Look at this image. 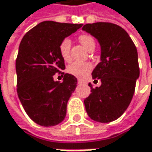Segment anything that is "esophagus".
I'll list each match as a JSON object with an SVG mask.
<instances>
[{
	"mask_svg": "<svg viewBox=\"0 0 152 152\" xmlns=\"http://www.w3.org/2000/svg\"><path fill=\"white\" fill-rule=\"evenodd\" d=\"M84 83V82H83V80H80V79L78 80V83Z\"/></svg>",
	"mask_w": 152,
	"mask_h": 152,
	"instance_id": "esophagus-1",
	"label": "esophagus"
}]
</instances>
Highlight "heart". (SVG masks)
<instances>
[{"label":"heart","mask_w":152,"mask_h":152,"mask_svg":"<svg viewBox=\"0 0 152 152\" xmlns=\"http://www.w3.org/2000/svg\"><path fill=\"white\" fill-rule=\"evenodd\" d=\"M79 41L87 50L95 46L94 39L88 34L81 35L79 37ZM70 46H71V41L69 39H64L59 45L60 54L65 61H70ZM91 69H92V65L90 62L74 61L68 66L67 72L78 78H84L91 71Z\"/></svg>","instance_id":"heart-1"}]
</instances>
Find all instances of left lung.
Masks as SVG:
<instances>
[{
    "label": "left lung",
    "mask_w": 152,
    "mask_h": 152,
    "mask_svg": "<svg viewBox=\"0 0 152 152\" xmlns=\"http://www.w3.org/2000/svg\"><path fill=\"white\" fill-rule=\"evenodd\" d=\"M98 39L100 62L93 69V79H100L101 85L93 88L84 99L89 117L106 123L117 120L129 107L140 75L137 47L128 32L111 23H87L82 28ZM98 81V80H94Z\"/></svg>",
    "instance_id": "left-lung-1"
}]
</instances>
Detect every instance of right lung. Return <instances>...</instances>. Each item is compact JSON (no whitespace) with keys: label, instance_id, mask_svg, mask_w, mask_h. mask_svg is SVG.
<instances>
[{"label":"right lung","instance_id":"obj_1","mask_svg":"<svg viewBox=\"0 0 152 152\" xmlns=\"http://www.w3.org/2000/svg\"><path fill=\"white\" fill-rule=\"evenodd\" d=\"M82 23L44 21L22 39L15 61L17 95L28 116L37 124L52 127L66 116L68 101L77 79L64 74L62 83L53 76L65 69L60 43L82 27Z\"/></svg>","mask_w":152,"mask_h":152}]
</instances>
